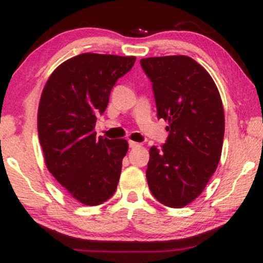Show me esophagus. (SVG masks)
I'll use <instances>...</instances> for the list:
<instances>
[{"label": "esophagus", "mask_w": 263, "mask_h": 263, "mask_svg": "<svg viewBox=\"0 0 263 263\" xmlns=\"http://www.w3.org/2000/svg\"><path fill=\"white\" fill-rule=\"evenodd\" d=\"M128 144L131 148H137V147H141V143H137V142H135V141H129Z\"/></svg>", "instance_id": "1"}]
</instances>
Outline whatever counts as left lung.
<instances>
[{"instance_id":"left-lung-1","label":"left lung","mask_w":263,"mask_h":263,"mask_svg":"<svg viewBox=\"0 0 263 263\" xmlns=\"http://www.w3.org/2000/svg\"><path fill=\"white\" fill-rule=\"evenodd\" d=\"M141 65L152 81L157 116L170 131L162 148L151 147L147 183L165 206L183 208L218 168L225 132L221 98L210 74L190 57L143 58Z\"/></svg>"}]
</instances>
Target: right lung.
Wrapping results in <instances>:
<instances>
[{"instance_id":"1","label":"right lung","mask_w":263,"mask_h":263,"mask_svg":"<svg viewBox=\"0 0 263 263\" xmlns=\"http://www.w3.org/2000/svg\"><path fill=\"white\" fill-rule=\"evenodd\" d=\"M136 57L83 53L50 74L38 106V136L48 171L71 198L93 206L116 192L123 138L96 137V114L106 110L111 89Z\"/></svg>"}]
</instances>
